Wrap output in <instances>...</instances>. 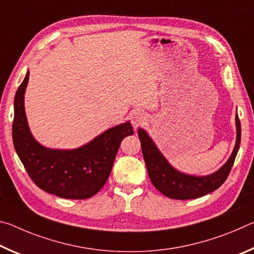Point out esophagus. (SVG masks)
Instances as JSON below:
<instances>
[{
  "instance_id": "1",
  "label": "esophagus",
  "mask_w": 254,
  "mask_h": 254,
  "mask_svg": "<svg viewBox=\"0 0 254 254\" xmlns=\"http://www.w3.org/2000/svg\"><path fill=\"white\" fill-rule=\"evenodd\" d=\"M147 121V115L141 111H135L131 114V123L134 127H137L141 124H143Z\"/></svg>"
}]
</instances>
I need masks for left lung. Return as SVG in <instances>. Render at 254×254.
Instances as JSON below:
<instances>
[{
	"mask_svg": "<svg viewBox=\"0 0 254 254\" xmlns=\"http://www.w3.org/2000/svg\"><path fill=\"white\" fill-rule=\"evenodd\" d=\"M236 141L230 158L220 169L207 176H194L182 173L170 165L156 143L143 128L137 130L143 159L150 180L159 191L173 199H192L212 192L225 182L233 166L241 143V123L235 117Z\"/></svg>",
	"mask_w": 254,
	"mask_h": 254,
	"instance_id": "1",
	"label": "left lung"
}]
</instances>
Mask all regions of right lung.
<instances>
[{
    "label": "right lung",
    "instance_id": "add662e5",
    "mask_svg": "<svg viewBox=\"0 0 254 254\" xmlns=\"http://www.w3.org/2000/svg\"><path fill=\"white\" fill-rule=\"evenodd\" d=\"M29 70L14 97L12 137L15 151L30 178L49 194L67 199L94 196L109 179L122 140L133 134L130 122L109 128L76 149L46 148L34 139L24 110Z\"/></svg>",
    "mask_w": 254,
    "mask_h": 254
}]
</instances>
